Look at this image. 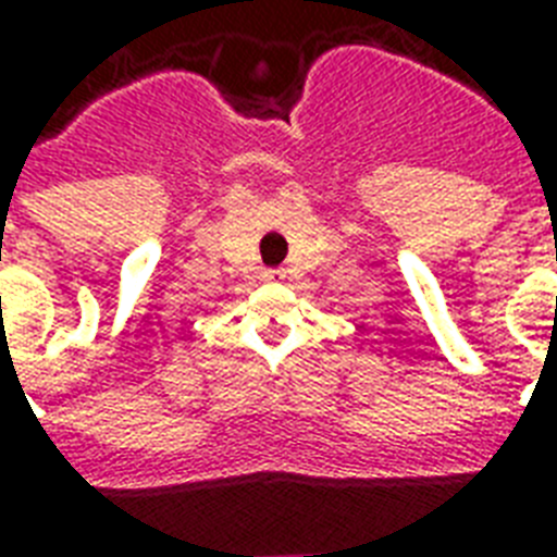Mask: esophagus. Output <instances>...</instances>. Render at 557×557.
<instances>
[{"mask_svg":"<svg viewBox=\"0 0 557 557\" xmlns=\"http://www.w3.org/2000/svg\"><path fill=\"white\" fill-rule=\"evenodd\" d=\"M265 280H283V271H280V269L265 271Z\"/></svg>","mask_w":557,"mask_h":557,"instance_id":"obj_1","label":"esophagus"}]
</instances>
